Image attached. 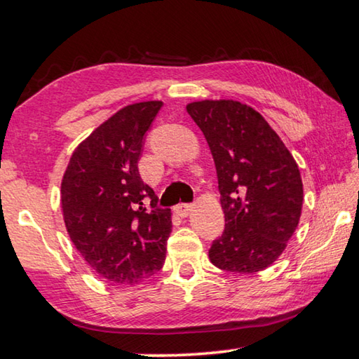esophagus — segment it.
Instances as JSON below:
<instances>
[{"label": "esophagus", "mask_w": 359, "mask_h": 359, "mask_svg": "<svg viewBox=\"0 0 359 359\" xmlns=\"http://www.w3.org/2000/svg\"><path fill=\"white\" fill-rule=\"evenodd\" d=\"M193 205L191 204H179V205H175V214H177L179 217H182V218H185V217H188L193 212Z\"/></svg>", "instance_id": "obj_1"}]
</instances>
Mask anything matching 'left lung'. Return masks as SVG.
Masks as SVG:
<instances>
[{
	"instance_id": "obj_1",
	"label": "left lung",
	"mask_w": 359,
	"mask_h": 359,
	"mask_svg": "<svg viewBox=\"0 0 359 359\" xmlns=\"http://www.w3.org/2000/svg\"><path fill=\"white\" fill-rule=\"evenodd\" d=\"M214 156L224 231L209 258L218 269L255 274L287 248L299 224L302 180L293 155L263 115L234 100L187 104Z\"/></svg>"
}]
</instances>
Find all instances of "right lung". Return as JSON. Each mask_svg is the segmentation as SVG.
<instances>
[{
    "instance_id": "1",
    "label": "right lung",
    "mask_w": 359,
    "mask_h": 359,
    "mask_svg": "<svg viewBox=\"0 0 359 359\" xmlns=\"http://www.w3.org/2000/svg\"><path fill=\"white\" fill-rule=\"evenodd\" d=\"M161 106L142 101L120 109L77 145L63 174L66 231L109 283H139L165 264L171 209L156 208L155 191L137 171L144 135Z\"/></svg>"
}]
</instances>
